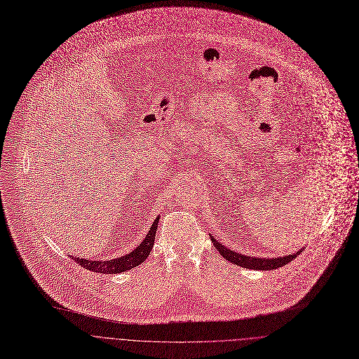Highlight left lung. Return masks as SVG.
Segmentation results:
<instances>
[{
	"mask_svg": "<svg viewBox=\"0 0 359 359\" xmlns=\"http://www.w3.org/2000/svg\"><path fill=\"white\" fill-rule=\"evenodd\" d=\"M210 241L213 243V246L218 249V252L231 263L238 264L241 267L245 269H252V270H273L277 267H281L284 264L290 263L293 259H296L303 250L304 248H302L299 252L292 253L289 256H278V257H256V256H248V255H242L238 253L235 250L228 249L226 246H224L221 242H218L213 236H210Z\"/></svg>",
	"mask_w": 359,
	"mask_h": 359,
	"instance_id": "8db88e82",
	"label": "left lung"
}]
</instances>
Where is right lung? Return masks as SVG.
<instances>
[{"instance_id":"add662e5","label":"right lung","mask_w":359,"mask_h":359,"mask_svg":"<svg viewBox=\"0 0 359 359\" xmlns=\"http://www.w3.org/2000/svg\"><path fill=\"white\" fill-rule=\"evenodd\" d=\"M158 222H160V215L156 218V221L153 222L149 233L146 235V238L142 239V242L130 253L117 257V259H111V260H90V259H81V257H74V260L76 263H79L82 267L96 271V273H109V274H117V273H123L127 271L138 264H141L144 262L153 246H154V239H156V232L158 228Z\"/></svg>"}]
</instances>
